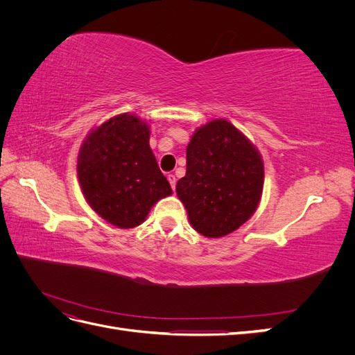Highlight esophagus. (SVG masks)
<instances>
[{"instance_id":"obj_1","label":"esophagus","mask_w":355,"mask_h":355,"mask_svg":"<svg viewBox=\"0 0 355 355\" xmlns=\"http://www.w3.org/2000/svg\"><path fill=\"white\" fill-rule=\"evenodd\" d=\"M167 180H168V184H170L171 189H175V188H176V176H175V175H168V176H167Z\"/></svg>"}]
</instances>
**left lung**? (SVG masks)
Returning <instances> with one entry per match:
<instances>
[{
    "label": "left lung",
    "mask_w": 355,
    "mask_h": 355,
    "mask_svg": "<svg viewBox=\"0 0 355 355\" xmlns=\"http://www.w3.org/2000/svg\"><path fill=\"white\" fill-rule=\"evenodd\" d=\"M263 188V163L249 139L227 120L200 127L187 148V175L176 192L204 237H223L249 219Z\"/></svg>",
    "instance_id": "left-lung-1"
}]
</instances>
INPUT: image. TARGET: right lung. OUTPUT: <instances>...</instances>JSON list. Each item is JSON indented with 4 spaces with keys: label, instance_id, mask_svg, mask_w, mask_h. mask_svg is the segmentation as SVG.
I'll use <instances>...</instances> for the list:
<instances>
[{
    "label": "right lung",
    "instance_id": "1",
    "mask_svg": "<svg viewBox=\"0 0 355 355\" xmlns=\"http://www.w3.org/2000/svg\"><path fill=\"white\" fill-rule=\"evenodd\" d=\"M77 170L92 209L118 228L141 225L154 204L171 194L149 148V127L132 114L116 115L89 135Z\"/></svg>",
    "mask_w": 355,
    "mask_h": 355
}]
</instances>
